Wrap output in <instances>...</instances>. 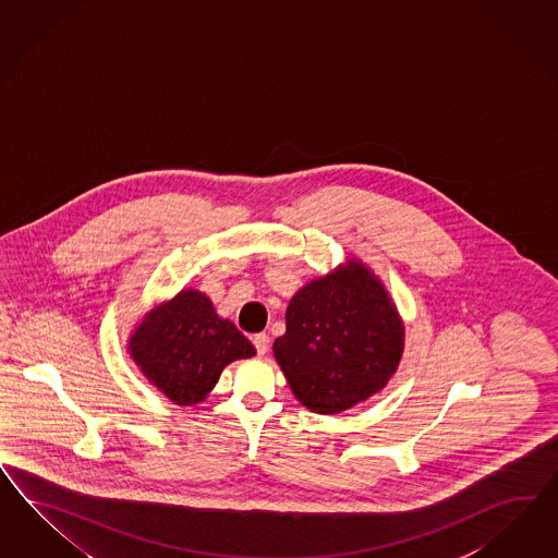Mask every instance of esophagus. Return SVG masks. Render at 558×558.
<instances>
[{
    "label": "esophagus",
    "instance_id": "34e87169",
    "mask_svg": "<svg viewBox=\"0 0 558 558\" xmlns=\"http://www.w3.org/2000/svg\"><path fill=\"white\" fill-rule=\"evenodd\" d=\"M254 345H256V351L259 355H266L268 353V349H270V337L266 335V332H257L254 335Z\"/></svg>",
    "mask_w": 558,
    "mask_h": 558
}]
</instances>
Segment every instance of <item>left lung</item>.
<instances>
[{"instance_id": "left-lung-1", "label": "left lung", "mask_w": 558, "mask_h": 558, "mask_svg": "<svg viewBox=\"0 0 558 558\" xmlns=\"http://www.w3.org/2000/svg\"><path fill=\"white\" fill-rule=\"evenodd\" d=\"M404 353V323L376 274L357 259L302 287L274 357L302 407L339 414L386 388Z\"/></svg>"}]
</instances>
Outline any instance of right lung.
<instances>
[{"label": "right lung", "instance_id": "right-lung-1", "mask_svg": "<svg viewBox=\"0 0 558 558\" xmlns=\"http://www.w3.org/2000/svg\"><path fill=\"white\" fill-rule=\"evenodd\" d=\"M128 351L151 386L179 407L203 402L226 365L256 355L247 337L193 288L151 308Z\"/></svg>", "mask_w": 558, "mask_h": 558}]
</instances>
